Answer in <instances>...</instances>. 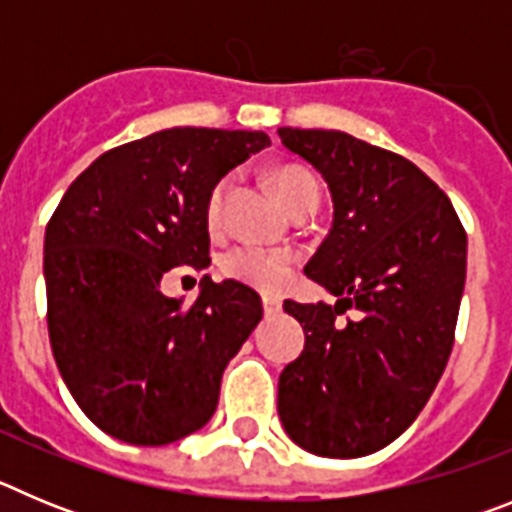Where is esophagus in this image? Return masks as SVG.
<instances>
[{"label": "esophagus", "mask_w": 512, "mask_h": 512, "mask_svg": "<svg viewBox=\"0 0 512 512\" xmlns=\"http://www.w3.org/2000/svg\"><path fill=\"white\" fill-rule=\"evenodd\" d=\"M261 305H264L266 315H274V312L282 310V297H279V295H264V297H261Z\"/></svg>", "instance_id": "esophagus-1"}]
</instances>
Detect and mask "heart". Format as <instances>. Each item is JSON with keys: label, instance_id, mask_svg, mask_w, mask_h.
<instances>
[{"label": "heart", "instance_id": "heart-1", "mask_svg": "<svg viewBox=\"0 0 512 512\" xmlns=\"http://www.w3.org/2000/svg\"><path fill=\"white\" fill-rule=\"evenodd\" d=\"M271 187L277 189L279 200L284 202L289 212H297L300 207L315 205L320 202V184L310 171L300 169V166H279L271 171ZM230 179H220L212 187L210 197H207V223L212 228L220 225L223 220L225 197H228ZM295 259L287 251H264V248L253 246H238L223 256V274L225 277L243 282L248 287L259 289H277L284 279L289 277Z\"/></svg>", "mask_w": 512, "mask_h": 512}]
</instances>
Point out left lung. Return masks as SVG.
I'll return each mask as SVG.
<instances>
[{
  "label": "left lung",
  "mask_w": 512,
  "mask_h": 512,
  "mask_svg": "<svg viewBox=\"0 0 512 512\" xmlns=\"http://www.w3.org/2000/svg\"><path fill=\"white\" fill-rule=\"evenodd\" d=\"M328 182L333 228L305 274L336 305L287 300L305 348L279 377V418L310 454L356 459L395 441L425 408L454 346L467 233L408 158L341 130L279 128ZM359 309L356 321L342 320Z\"/></svg>",
  "instance_id": "left-lung-1"
}]
</instances>
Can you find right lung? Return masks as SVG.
Instances as JSON below:
<instances>
[{"label": "right lung", "instance_id": "add662e5", "mask_svg": "<svg viewBox=\"0 0 512 512\" xmlns=\"http://www.w3.org/2000/svg\"><path fill=\"white\" fill-rule=\"evenodd\" d=\"M269 143L248 130H161L102 153L58 202L45 228L48 336L76 405L104 433L164 446L215 413L261 297L205 277L187 305L161 295V279L210 264L207 197Z\"/></svg>", "mask_w": 512, "mask_h": 512}]
</instances>
